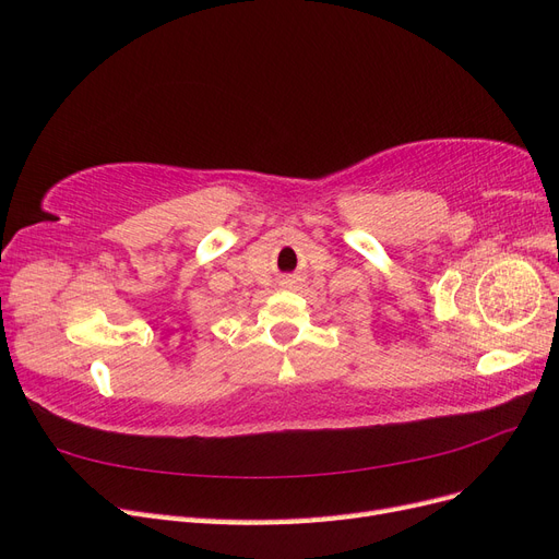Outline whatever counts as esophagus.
I'll return each mask as SVG.
<instances>
[{
  "label": "esophagus",
  "instance_id": "1",
  "mask_svg": "<svg viewBox=\"0 0 559 559\" xmlns=\"http://www.w3.org/2000/svg\"><path fill=\"white\" fill-rule=\"evenodd\" d=\"M289 284H294V282H292V280H289Z\"/></svg>",
  "mask_w": 559,
  "mask_h": 559
}]
</instances>
